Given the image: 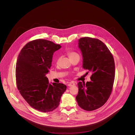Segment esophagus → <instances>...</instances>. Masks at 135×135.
I'll return each instance as SVG.
<instances>
[{
  "instance_id": "1",
  "label": "esophagus",
  "mask_w": 135,
  "mask_h": 135,
  "mask_svg": "<svg viewBox=\"0 0 135 135\" xmlns=\"http://www.w3.org/2000/svg\"><path fill=\"white\" fill-rule=\"evenodd\" d=\"M75 85V83L74 82H69L68 84V86H74Z\"/></svg>"
}]
</instances>
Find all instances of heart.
Here are the masks:
<instances>
[{
  "instance_id": "obj_1",
  "label": "heart",
  "mask_w": 135,
  "mask_h": 135,
  "mask_svg": "<svg viewBox=\"0 0 135 135\" xmlns=\"http://www.w3.org/2000/svg\"><path fill=\"white\" fill-rule=\"evenodd\" d=\"M67 54H68V55L69 56V58H70V59H71V58H74V57H76V56H79L78 53H77L75 52H73V51L68 52H67ZM59 59H60V58L58 57V59H57V62H58V61L59 60Z\"/></svg>"
}]
</instances>
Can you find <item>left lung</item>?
<instances>
[{
    "label": "left lung",
    "mask_w": 135,
    "mask_h": 135,
    "mask_svg": "<svg viewBox=\"0 0 135 135\" xmlns=\"http://www.w3.org/2000/svg\"><path fill=\"white\" fill-rule=\"evenodd\" d=\"M78 47L83 58L82 67L92 75L91 81L78 83L76 99L81 108L91 111L102 107L111 94L115 74L114 60L108 47L98 39L82 37Z\"/></svg>",
    "instance_id": "8db88e82"
}]
</instances>
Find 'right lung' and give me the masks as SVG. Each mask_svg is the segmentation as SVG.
<instances>
[{"label":"right lung","mask_w":135,"mask_h":135,"mask_svg":"<svg viewBox=\"0 0 135 135\" xmlns=\"http://www.w3.org/2000/svg\"><path fill=\"white\" fill-rule=\"evenodd\" d=\"M60 48L59 44L50 41L35 40L22 48L17 59L16 77L18 90L31 107L44 113L58 107L67 89L62 83L50 84L46 76L54 52Z\"/></svg>","instance_id":"add662e5"}]
</instances>
